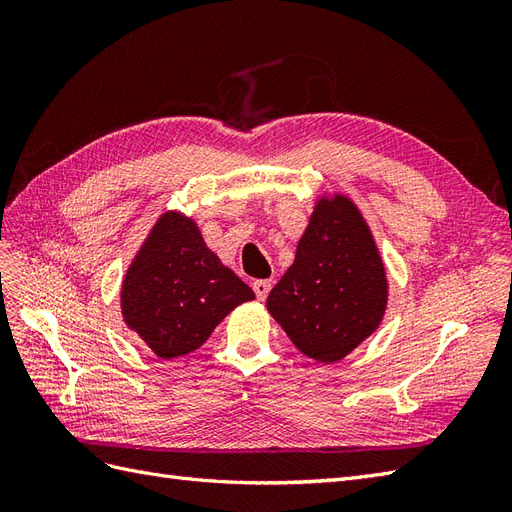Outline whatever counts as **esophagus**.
<instances>
[{"instance_id": "esophagus-1", "label": "esophagus", "mask_w": 512, "mask_h": 512, "mask_svg": "<svg viewBox=\"0 0 512 512\" xmlns=\"http://www.w3.org/2000/svg\"><path fill=\"white\" fill-rule=\"evenodd\" d=\"M252 288H254V292H256L258 301H265V299L269 297V292H271V282H269V280H256V282L252 284Z\"/></svg>"}]
</instances>
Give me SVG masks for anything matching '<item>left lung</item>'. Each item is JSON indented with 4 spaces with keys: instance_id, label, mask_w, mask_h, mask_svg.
<instances>
[{
    "instance_id": "8db88e82",
    "label": "left lung",
    "mask_w": 512,
    "mask_h": 512,
    "mask_svg": "<svg viewBox=\"0 0 512 512\" xmlns=\"http://www.w3.org/2000/svg\"><path fill=\"white\" fill-rule=\"evenodd\" d=\"M386 303L389 280L363 213L346 194L318 196L269 314L309 359L337 363L376 333Z\"/></svg>"
}]
</instances>
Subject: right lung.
<instances>
[{
  "instance_id": "1",
  "label": "right lung",
  "mask_w": 512,
  "mask_h": 512,
  "mask_svg": "<svg viewBox=\"0 0 512 512\" xmlns=\"http://www.w3.org/2000/svg\"><path fill=\"white\" fill-rule=\"evenodd\" d=\"M254 290L222 265L188 215L170 209L151 226L121 282V316L164 361L203 346Z\"/></svg>"
}]
</instances>
